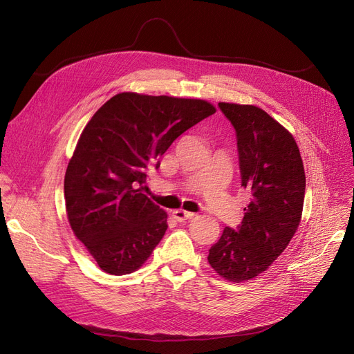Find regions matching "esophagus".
I'll return each mask as SVG.
<instances>
[{
    "label": "esophagus",
    "mask_w": 354,
    "mask_h": 354,
    "mask_svg": "<svg viewBox=\"0 0 354 354\" xmlns=\"http://www.w3.org/2000/svg\"><path fill=\"white\" fill-rule=\"evenodd\" d=\"M173 216L177 221H186V220H190L195 217V212H189V211H185V209H176L173 212Z\"/></svg>",
    "instance_id": "34e87169"
}]
</instances>
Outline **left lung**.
<instances>
[{"mask_svg": "<svg viewBox=\"0 0 354 354\" xmlns=\"http://www.w3.org/2000/svg\"><path fill=\"white\" fill-rule=\"evenodd\" d=\"M236 131L241 186L250 203L236 229L226 227L208 254L224 279L242 282L263 273L292 239L304 203L306 174L294 137L252 104L218 103Z\"/></svg>", "mask_w": 354, "mask_h": 354, "instance_id": "8db88e82", "label": "left lung"}]
</instances>
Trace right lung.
<instances>
[{"label":"right lung","instance_id":"add662e5","mask_svg":"<svg viewBox=\"0 0 354 354\" xmlns=\"http://www.w3.org/2000/svg\"><path fill=\"white\" fill-rule=\"evenodd\" d=\"M216 113L205 100L116 94L93 115L65 174L71 227L111 274L140 267L168 227L167 212L145 194L147 169L178 136Z\"/></svg>","mask_w":354,"mask_h":354}]
</instances>
